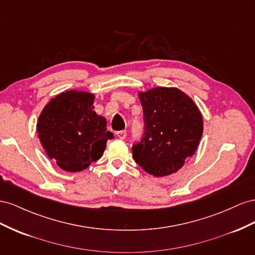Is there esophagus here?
Listing matches in <instances>:
<instances>
[{
    "instance_id": "obj_1",
    "label": "esophagus",
    "mask_w": 255,
    "mask_h": 255,
    "mask_svg": "<svg viewBox=\"0 0 255 255\" xmlns=\"http://www.w3.org/2000/svg\"><path fill=\"white\" fill-rule=\"evenodd\" d=\"M126 130H121V131L116 132V135H118V137H120L121 140H124L126 137Z\"/></svg>"
}]
</instances>
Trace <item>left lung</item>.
<instances>
[{
  "label": "left lung",
  "instance_id": "obj_1",
  "mask_svg": "<svg viewBox=\"0 0 255 255\" xmlns=\"http://www.w3.org/2000/svg\"><path fill=\"white\" fill-rule=\"evenodd\" d=\"M144 114L142 140L132 145L134 161L150 175L177 172L198 148L203 118L193 100L176 87L140 92Z\"/></svg>",
  "mask_w": 255,
  "mask_h": 255
}]
</instances>
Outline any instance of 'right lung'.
I'll use <instances>...</instances> for the list:
<instances>
[{
	"instance_id": "add662e5",
	"label": "right lung",
	"mask_w": 255,
	"mask_h": 255,
	"mask_svg": "<svg viewBox=\"0 0 255 255\" xmlns=\"http://www.w3.org/2000/svg\"><path fill=\"white\" fill-rule=\"evenodd\" d=\"M94 94L66 91L41 111L37 132L50 159L64 171L79 172L103 156L113 133L107 121L94 111Z\"/></svg>"
}]
</instances>
